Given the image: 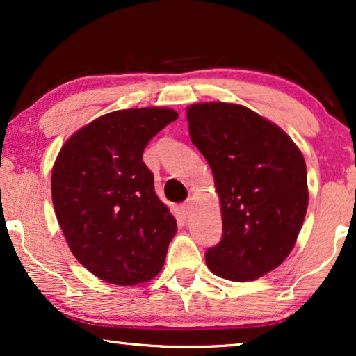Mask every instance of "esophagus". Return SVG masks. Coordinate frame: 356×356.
<instances>
[{
  "instance_id": "34e87169",
  "label": "esophagus",
  "mask_w": 356,
  "mask_h": 356,
  "mask_svg": "<svg viewBox=\"0 0 356 356\" xmlns=\"http://www.w3.org/2000/svg\"><path fill=\"white\" fill-rule=\"evenodd\" d=\"M179 211H181V213H183V217H184V218L189 217V213H191V211H193V202H191V201H188V202L181 204V206H179Z\"/></svg>"
}]
</instances>
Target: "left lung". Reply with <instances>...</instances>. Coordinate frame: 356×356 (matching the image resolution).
<instances>
[{
	"label": "left lung",
	"instance_id": "obj_1",
	"mask_svg": "<svg viewBox=\"0 0 356 356\" xmlns=\"http://www.w3.org/2000/svg\"><path fill=\"white\" fill-rule=\"evenodd\" d=\"M186 116L220 197L222 240L207 250L206 264L227 280L259 279L286 259L303 225V154L285 131L243 105L194 104Z\"/></svg>",
	"mask_w": 356,
	"mask_h": 356
}]
</instances>
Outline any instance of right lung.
Listing matches in <instances>:
<instances>
[{"label":"right lung","instance_id":"right-lung-1","mask_svg":"<svg viewBox=\"0 0 356 356\" xmlns=\"http://www.w3.org/2000/svg\"><path fill=\"white\" fill-rule=\"evenodd\" d=\"M178 118L162 106L106 113L76 131L51 172L67 246L100 280L131 286L162 270L177 220L154 189L145 145Z\"/></svg>","mask_w":356,"mask_h":356}]
</instances>
